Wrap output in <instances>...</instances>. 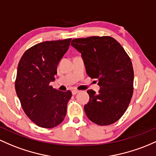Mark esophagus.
Listing matches in <instances>:
<instances>
[{"label":"esophagus","instance_id":"esophagus-1","mask_svg":"<svg viewBox=\"0 0 156 156\" xmlns=\"http://www.w3.org/2000/svg\"><path fill=\"white\" fill-rule=\"evenodd\" d=\"M80 91L79 90H73V91H72V93H73V95H75V94L78 93Z\"/></svg>","mask_w":156,"mask_h":156}]
</instances>
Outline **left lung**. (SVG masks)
<instances>
[{"label": "left lung", "instance_id": "left-lung-1", "mask_svg": "<svg viewBox=\"0 0 156 156\" xmlns=\"http://www.w3.org/2000/svg\"><path fill=\"white\" fill-rule=\"evenodd\" d=\"M71 45L81 54L87 74L96 78L100 90H89L84 105L88 119L98 125L116 122L126 112L133 93L132 61L122 46L109 36L73 39Z\"/></svg>", "mask_w": 156, "mask_h": 156}]
</instances>
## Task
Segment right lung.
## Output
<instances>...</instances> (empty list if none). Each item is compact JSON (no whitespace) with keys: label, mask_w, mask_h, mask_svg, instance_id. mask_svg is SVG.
Wrapping results in <instances>:
<instances>
[{"label":"right lung","mask_w":156,"mask_h":156,"mask_svg":"<svg viewBox=\"0 0 156 156\" xmlns=\"http://www.w3.org/2000/svg\"><path fill=\"white\" fill-rule=\"evenodd\" d=\"M70 41L71 38L37 44L23 53L18 64L17 95L26 115L41 127H55L66 116L72 92L53 89L49 83L55 80L58 65Z\"/></svg>","instance_id":"add662e5"}]
</instances>
